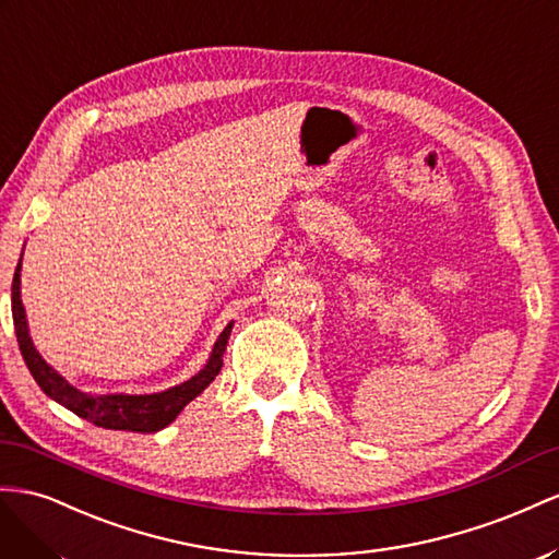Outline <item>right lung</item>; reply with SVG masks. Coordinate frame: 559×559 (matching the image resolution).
<instances>
[{"label": "right lung", "instance_id": "add662e5", "mask_svg": "<svg viewBox=\"0 0 559 559\" xmlns=\"http://www.w3.org/2000/svg\"><path fill=\"white\" fill-rule=\"evenodd\" d=\"M11 311H13V328H15V340H19L23 360L27 365L29 374L35 377L41 391L53 397L56 403L74 412L76 417H82L95 426L111 428V430H135V433H156V430L166 428L187 403L194 401V397L211 384L222 370V356L227 350V340L231 334V323L219 334L215 342V348L211 354V360L205 362V368L191 377L189 381L180 386H173L162 393H150V395H91L82 393L79 389L70 386L66 379H62L49 362H46L37 348L32 346V340L27 334V321H25V309L21 301V262L15 266L13 283H11Z\"/></svg>", "mask_w": 559, "mask_h": 559}]
</instances>
